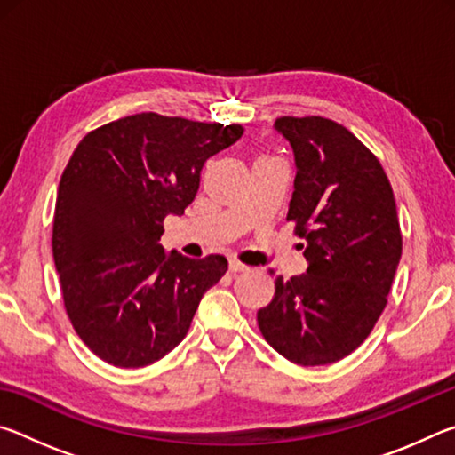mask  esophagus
Instances as JSON below:
<instances>
[{
  "label": "esophagus",
  "mask_w": 455,
  "mask_h": 455,
  "mask_svg": "<svg viewBox=\"0 0 455 455\" xmlns=\"http://www.w3.org/2000/svg\"><path fill=\"white\" fill-rule=\"evenodd\" d=\"M228 271L230 273H244V271H249V267L238 263V260H228Z\"/></svg>",
  "instance_id": "1"
}]
</instances>
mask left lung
Masks as SVG:
<instances>
[{
  "mask_svg": "<svg viewBox=\"0 0 455 455\" xmlns=\"http://www.w3.org/2000/svg\"><path fill=\"white\" fill-rule=\"evenodd\" d=\"M275 130L295 154L287 220L309 267L276 276L259 329L292 363L329 365L365 341L387 305L402 259L394 190L371 150L337 122L283 116Z\"/></svg>",
  "mask_w": 455,
  "mask_h": 455,
  "instance_id": "left-lung-1",
  "label": "left lung"
}]
</instances>
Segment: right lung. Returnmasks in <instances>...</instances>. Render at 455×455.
Wrapping results in <instances>:
<instances>
[{"label":"right lung","instance_id":"add662e5","mask_svg":"<svg viewBox=\"0 0 455 455\" xmlns=\"http://www.w3.org/2000/svg\"><path fill=\"white\" fill-rule=\"evenodd\" d=\"M243 126L134 114L82 138L61 174L52 251L76 333L106 363L136 369L188 333L225 257L188 259L160 244L168 214L195 200L206 160Z\"/></svg>","mask_w":455,"mask_h":455}]
</instances>
